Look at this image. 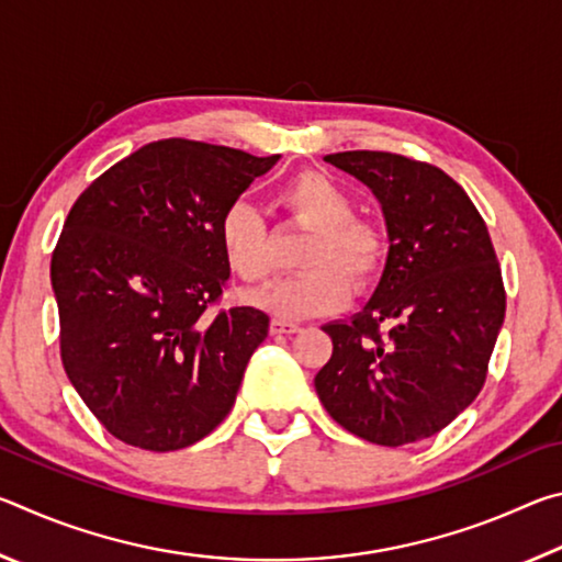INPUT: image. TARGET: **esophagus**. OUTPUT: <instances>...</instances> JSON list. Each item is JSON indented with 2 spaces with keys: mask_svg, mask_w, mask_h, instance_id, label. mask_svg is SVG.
Instances as JSON below:
<instances>
[{
  "mask_svg": "<svg viewBox=\"0 0 562 562\" xmlns=\"http://www.w3.org/2000/svg\"><path fill=\"white\" fill-rule=\"evenodd\" d=\"M294 331H300V325H292V322H284V319L270 322V335H294Z\"/></svg>",
  "mask_w": 562,
  "mask_h": 562,
  "instance_id": "esophagus-1",
  "label": "esophagus"
}]
</instances>
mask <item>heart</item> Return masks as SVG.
I'll use <instances>...</instances> for the list:
<instances>
[{
  "label": "heart",
  "mask_w": 562,
  "mask_h": 562,
  "mask_svg": "<svg viewBox=\"0 0 562 562\" xmlns=\"http://www.w3.org/2000/svg\"><path fill=\"white\" fill-rule=\"evenodd\" d=\"M278 201L292 223L312 231L300 252L302 272L255 294L260 307L284 319H304L339 310L357 292L376 284L386 268L389 245L374 223L355 217V201L337 180L302 170L282 186ZM223 258L237 278L260 284L274 272L272 233L262 213L245 198L225 207L217 221Z\"/></svg>",
  "instance_id": "b5f03b06"
}]
</instances>
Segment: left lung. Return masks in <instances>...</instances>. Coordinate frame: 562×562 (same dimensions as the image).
<instances>
[{
	"label": "left lung",
	"mask_w": 562,
	"mask_h": 562,
	"mask_svg": "<svg viewBox=\"0 0 562 562\" xmlns=\"http://www.w3.org/2000/svg\"><path fill=\"white\" fill-rule=\"evenodd\" d=\"M327 164L382 203L389 258L367 307L322 329L331 357L315 376L327 414L369 443L439 434L486 384L506 317L488 227L441 168L384 150H345Z\"/></svg>",
	"instance_id": "left-lung-1"
}]
</instances>
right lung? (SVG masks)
<instances>
[{
  "instance_id": "right-lung-1",
  "label": "right lung",
  "mask_w": 562,
  "mask_h": 562,
  "mask_svg": "<svg viewBox=\"0 0 562 562\" xmlns=\"http://www.w3.org/2000/svg\"><path fill=\"white\" fill-rule=\"evenodd\" d=\"M278 158L154 140L71 205L52 255L61 364L119 441L178 451L231 414L270 317L221 307L217 221Z\"/></svg>"
}]
</instances>
